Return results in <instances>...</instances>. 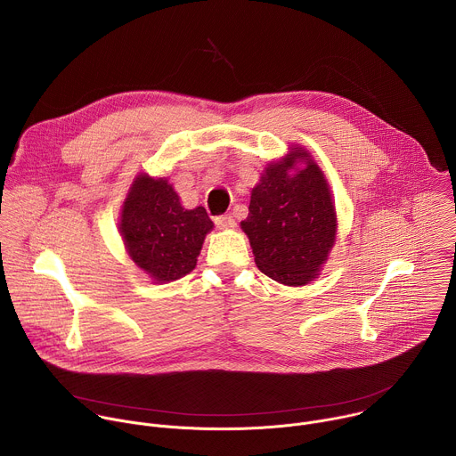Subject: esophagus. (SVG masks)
Segmentation results:
<instances>
[{"label":"esophagus","mask_w":456,"mask_h":456,"mask_svg":"<svg viewBox=\"0 0 456 456\" xmlns=\"http://www.w3.org/2000/svg\"><path fill=\"white\" fill-rule=\"evenodd\" d=\"M215 224H216V227H218V229H232V227H236V222H234V218H232L231 215L216 216Z\"/></svg>","instance_id":"1"}]
</instances>
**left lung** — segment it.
I'll use <instances>...</instances> for the list:
<instances>
[{"label": "left lung", "mask_w": 456, "mask_h": 456, "mask_svg": "<svg viewBox=\"0 0 456 456\" xmlns=\"http://www.w3.org/2000/svg\"><path fill=\"white\" fill-rule=\"evenodd\" d=\"M297 161L305 162L303 170L295 168ZM241 229L257 269L274 281L297 287L317 276L334 247L338 218L327 178L310 153L292 148L265 167Z\"/></svg>", "instance_id": "8db88e82"}]
</instances>
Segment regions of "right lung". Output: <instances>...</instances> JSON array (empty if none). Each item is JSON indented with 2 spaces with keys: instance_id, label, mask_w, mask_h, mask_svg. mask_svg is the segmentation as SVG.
Segmentation results:
<instances>
[{
  "instance_id": "obj_1",
  "label": "right lung",
  "mask_w": 456,
  "mask_h": 456,
  "mask_svg": "<svg viewBox=\"0 0 456 456\" xmlns=\"http://www.w3.org/2000/svg\"><path fill=\"white\" fill-rule=\"evenodd\" d=\"M118 229L137 267L153 281L166 283L197 267L213 222L202 206L183 209L166 178L139 175L124 200Z\"/></svg>"
}]
</instances>
